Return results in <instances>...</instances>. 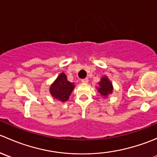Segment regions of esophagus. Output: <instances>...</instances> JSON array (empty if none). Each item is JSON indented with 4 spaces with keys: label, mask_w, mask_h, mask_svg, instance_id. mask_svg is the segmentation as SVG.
Segmentation results:
<instances>
[{
    "label": "esophagus",
    "mask_w": 157,
    "mask_h": 157,
    "mask_svg": "<svg viewBox=\"0 0 157 157\" xmlns=\"http://www.w3.org/2000/svg\"><path fill=\"white\" fill-rule=\"evenodd\" d=\"M88 81H89V80H88L87 78L82 79V80H81V82H82V83H88Z\"/></svg>",
    "instance_id": "esophagus-1"
}]
</instances>
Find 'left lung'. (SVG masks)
Listing matches in <instances>:
<instances>
[{
	"label": "left lung",
	"mask_w": 157,
	"mask_h": 157,
	"mask_svg": "<svg viewBox=\"0 0 157 157\" xmlns=\"http://www.w3.org/2000/svg\"><path fill=\"white\" fill-rule=\"evenodd\" d=\"M98 84H99L98 92L103 97L106 98L109 94H111L112 93V90H113L112 83H111V81L109 80V78L106 76L102 77L101 78L100 81L98 83Z\"/></svg>",
	"instance_id": "8db88e82"
}]
</instances>
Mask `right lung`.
<instances>
[{"label":"right lung","instance_id":"right-lung-1","mask_svg":"<svg viewBox=\"0 0 157 157\" xmlns=\"http://www.w3.org/2000/svg\"><path fill=\"white\" fill-rule=\"evenodd\" d=\"M74 86V83H71L67 80L65 74L61 73L51 85L49 90L51 95L55 99L61 102H66L69 99Z\"/></svg>","mask_w":157,"mask_h":157}]
</instances>
